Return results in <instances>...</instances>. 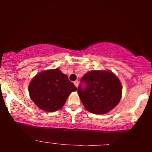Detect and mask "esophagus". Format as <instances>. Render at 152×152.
<instances>
[{"mask_svg":"<svg viewBox=\"0 0 152 152\" xmlns=\"http://www.w3.org/2000/svg\"><path fill=\"white\" fill-rule=\"evenodd\" d=\"M78 84H79L78 81H75V82H74L75 86L77 87H77H78Z\"/></svg>","mask_w":152,"mask_h":152,"instance_id":"obj_1","label":"esophagus"}]
</instances>
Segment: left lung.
I'll use <instances>...</instances> for the list:
<instances>
[{
  "mask_svg": "<svg viewBox=\"0 0 152 152\" xmlns=\"http://www.w3.org/2000/svg\"><path fill=\"white\" fill-rule=\"evenodd\" d=\"M84 83L78 87L79 97L87 111L95 114H105L120 102L122 87L117 76L110 70H91L81 80Z\"/></svg>",
  "mask_w": 152,
  "mask_h": 152,
  "instance_id": "1",
  "label": "left lung"
}]
</instances>
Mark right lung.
<instances>
[{"instance_id": "obj_1", "label": "right lung", "mask_w": 152, "mask_h": 152, "mask_svg": "<svg viewBox=\"0 0 152 152\" xmlns=\"http://www.w3.org/2000/svg\"><path fill=\"white\" fill-rule=\"evenodd\" d=\"M76 86L59 68L39 72L28 86L30 97L39 109L54 112L61 109Z\"/></svg>"}]
</instances>
